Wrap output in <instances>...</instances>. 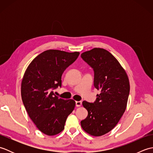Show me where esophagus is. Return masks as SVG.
<instances>
[{
    "instance_id": "esophagus-1",
    "label": "esophagus",
    "mask_w": 153,
    "mask_h": 153,
    "mask_svg": "<svg viewBox=\"0 0 153 153\" xmlns=\"http://www.w3.org/2000/svg\"><path fill=\"white\" fill-rule=\"evenodd\" d=\"M82 101H76V106L77 107H79V106H82Z\"/></svg>"
}]
</instances>
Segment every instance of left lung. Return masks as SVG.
<instances>
[{"label": "left lung", "instance_id": "8db88e82", "mask_svg": "<svg viewBox=\"0 0 153 153\" xmlns=\"http://www.w3.org/2000/svg\"><path fill=\"white\" fill-rule=\"evenodd\" d=\"M81 56L93 68L94 86L100 92L94 103L83 102L88 116L81 126L88 134L99 137L111 131L125 112L130 89L128 76L118 60L104 48H94Z\"/></svg>", "mask_w": 153, "mask_h": 153}]
</instances>
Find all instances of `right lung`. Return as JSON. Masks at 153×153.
<instances>
[{"label": "right lung", "instance_id": "obj_1", "mask_svg": "<svg viewBox=\"0 0 153 153\" xmlns=\"http://www.w3.org/2000/svg\"><path fill=\"white\" fill-rule=\"evenodd\" d=\"M79 55V52L50 49L39 54L23 76L21 95L29 116L44 134H60L76 102L54 95L52 90L61 86L62 75Z\"/></svg>", "mask_w": 153, "mask_h": 153}]
</instances>
